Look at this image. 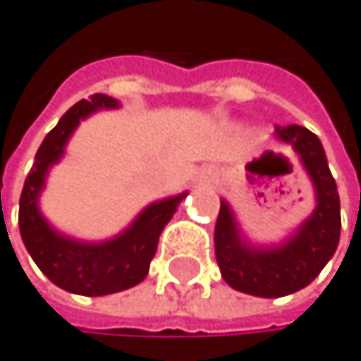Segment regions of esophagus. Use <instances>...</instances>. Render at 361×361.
Returning a JSON list of instances; mask_svg holds the SVG:
<instances>
[{"mask_svg":"<svg viewBox=\"0 0 361 361\" xmlns=\"http://www.w3.org/2000/svg\"><path fill=\"white\" fill-rule=\"evenodd\" d=\"M198 183L207 185V187H216L218 185V174L214 169H200L198 171Z\"/></svg>","mask_w":361,"mask_h":361,"instance_id":"1","label":"esophagus"}]
</instances>
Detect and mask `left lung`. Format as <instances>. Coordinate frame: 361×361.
Returning a JSON list of instances; mask_svg holds the SVG:
<instances>
[{
  "label": "left lung",
  "instance_id": "left-lung-1",
  "mask_svg": "<svg viewBox=\"0 0 361 361\" xmlns=\"http://www.w3.org/2000/svg\"><path fill=\"white\" fill-rule=\"evenodd\" d=\"M276 138L300 154L315 190L313 214L282 245L256 247L247 243L231 207L220 200L214 231L216 262L225 282L258 298H282L311 284L333 258L342 227L338 185L320 138L302 126L276 128Z\"/></svg>",
  "mask_w": 361,
  "mask_h": 361
}]
</instances>
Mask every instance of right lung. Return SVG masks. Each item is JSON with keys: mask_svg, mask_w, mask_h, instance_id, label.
I'll return each mask as SVG.
<instances>
[{"mask_svg": "<svg viewBox=\"0 0 361 361\" xmlns=\"http://www.w3.org/2000/svg\"><path fill=\"white\" fill-rule=\"evenodd\" d=\"M114 108H118V101L108 94H92L90 101L83 99L72 105L37 149L35 165L19 198L21 240L37 267L59 289L90 298L126 291L145 280L159 235L187 196L185 192L147 204L126 231L103 243H81L50 227L39 212V194L46 185L48 169L59 163L68 138L83 118L97 110Z\"/></svg>", "mask_w": 361, "mask_h": 361, "instance_id": "1", "label": "right lung"}]
</instances>
